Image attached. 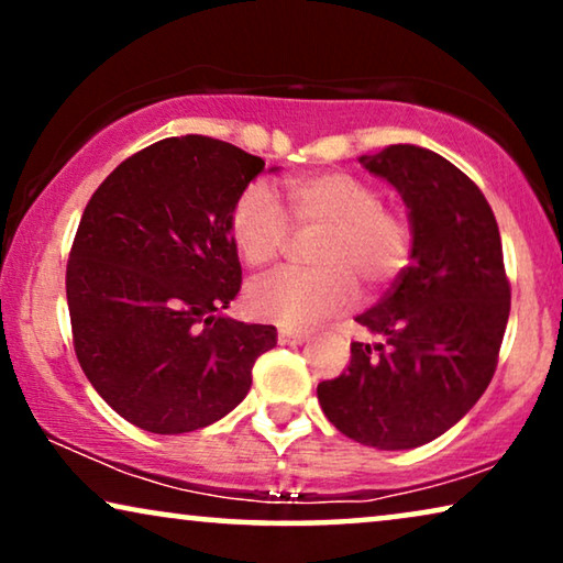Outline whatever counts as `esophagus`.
<instances>
[{"label":"esophagus","mask_w":563,"mask_h":563,"mask_svg":"<svg viewBox=\"0 0 563 563\" xmlns=\"http://www.w3.org/2000/svg\"><path fill=\"white\" fill-rule=\"evenodd\" d=\"M305 341H307V333H302V330H291V328L279 330V343L282 345H299Z\"/></svg>","instance_id":"1"}]
</instances>
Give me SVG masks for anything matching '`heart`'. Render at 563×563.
Here are the masks:
<instances>
[{
  "label": "heart",
  "mask_w": 563,
  "mask_h": 563,
  "mask_svg": "<svg viewBox=\"0 0 563 563\" xmlns=\"http://www.w3.org/2000/svg\"><path fill=\"white\" fill-rule=\"evenodd\" d=\"M289 214L299 230H322L312 245L310 272H276L245 289L253 318L282 328H307L395 284L412 264L415 222L407 210L384 202L376 184L349 172L295 176L287 184ZM289 214L266 181H251L235 197L228 230L251 266L272 264L291 241Z\"/></svg>",
  "instance_id": "b5f03b06"
}]
</instances>
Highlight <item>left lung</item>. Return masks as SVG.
Wrapping results in <instances>:
<instances>
[{
    "label": "left lung",
    "instance_id": "1",
    "mask_svg": "<svg viewBox=\"0 0 563 563\" xmlns=\"http://www.w3.org/2000/svg\"><path fill=\"white\" fill-rule=\"evenodd\" d=\"M397 187L415 222V256L356 322L384 335L351 343V364L318 384L328 420L382 451L430 443L464 418L495 376L510 279L482 189L438 153L387 145L361 158Z\"/></svg>",
    "mask_w": 563,
    "mask_h": 563
}]
</instances>
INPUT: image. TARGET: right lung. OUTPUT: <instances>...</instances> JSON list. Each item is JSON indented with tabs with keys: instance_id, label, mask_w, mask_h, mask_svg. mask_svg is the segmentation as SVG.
Returning <instances> with one entry per match:
<instances>
[{
	"instance_id": "1",
	"label": "right lung",
	"mask_w": 563,
	"mask_h": 563,
	"mask_svg": "<svg viewBox=\"0 0 563 563\" xmlns=\"http://www.w3.org/2000/svg\"><path fill=\"white\" fill-rule=\"evenodd\" d=\"M264 161L207 135L164 137L122 161L91 195L66 264L76 358L120 418L191 433L251 389L274 325L220 310L241 291L228 230Z\"/></svg>"
}]
</instances>
